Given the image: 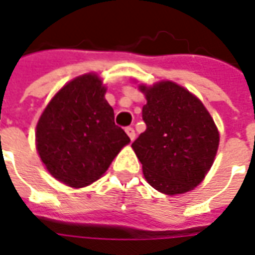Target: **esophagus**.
I'll return each mask as SVG.
<instances>
[{"mask_svg":"<svg viewBox=\"0 0 255 255\" xmlns=\"http://www.w3.org/2000/svg\"><path fill=\"white\" fill-rule=\"evenodd\" d=\"M126 132H127V135L129 136V139H131V140H133V139H135V131H133L132 127L126 128Z\"/></svg>","mask_w":255,"mask_h":255,"instance_id":"34e87169","label":"esophagus"}]
</instances>
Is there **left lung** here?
Masks as SVG:
<instances>
[{"instance_id":"left-lung-1","label":"left lung","mask_w":255,"mask_h":255,"mask_svg":"<svg viewBox=\"0 0 255 255\" xmlns=\"http://www.w3.org/2000/svg\"><path fill=\"white\" fill-rule=\"evenodd\" d=\"M147 104L142 109L146 129L132 143L144 177L164 194L197 187L213 164L219 131L195 95L172 82L139 86Z\"/></svg>"}]
</instances>
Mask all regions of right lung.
<instances>
[{
    "label": "right lung",
    "instance_id": "add662e5",
    "mask_svg": "<svg viewBox=\"0 0 255 255\" xmlns=\"http://www.w3.org/2000/svg\"><path fill=\"white\" fill-rule=\"evenodd\" d=\"M97 75L73 79L54 95L36 126V149L47 171L71 187L100 179L126 144Z\"/></svg>",
    "mask_w": 255,
    "mask_h": 255
}]
</instances>
